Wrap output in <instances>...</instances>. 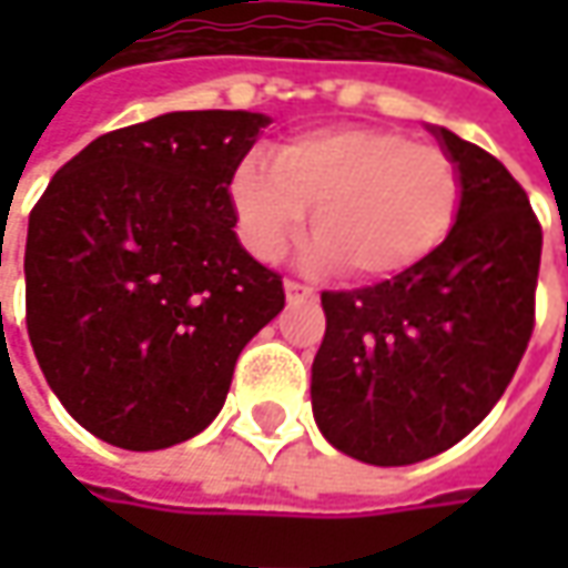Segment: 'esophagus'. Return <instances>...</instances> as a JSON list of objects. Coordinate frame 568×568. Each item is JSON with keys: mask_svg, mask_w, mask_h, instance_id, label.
<instances>
[{"mask_svg": "<svg viewBox=\"0 0 568 568\" xmlns=\"http://www.w3.org/2000/svg\"><path fill=\"white\" fill-rule=\"evenodd\" d=\"M284 291H287V300H291V303H303V300H313V296H316V291H313L310 284H300L294 277L284 281Z\"/></svg>", "mask_w": 568, "mask_h": 568, "instance_id": "34e87169", "label": "esophagus"}]
</instances>
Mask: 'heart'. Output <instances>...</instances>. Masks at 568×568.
<instances>
[{"label":"heart","instance_id":"obj_1","mask_svg":"<svg viewBox=\"0 0 568 568\" xmlns=\"http://www.w3.org/2000/svg\"><path fill=\"white\" fill-rule=\"evenodd\" d=\"M243 243L277 258L313 207L316 255L357 281L417 268L446 243L462 207V170L439 144L379 125H338L246 158L233 183Z\"/></svg>","mask_w":568,"mask_h":568}]
</instances>
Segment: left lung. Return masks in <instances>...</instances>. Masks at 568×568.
<instances>
[{"mask_svg": "<svg viewBox=\"0 0 568 568\" xmlns=\"http://www.w3.org/2000/svg\"><path fill=\"white\" fill-rule=\"evenodd\" d=\"M462 170L446 243L361 291H322L313 414L366 465H414L462 443L503 398L535 332L540 221L484 148L436 129Z\"/></svg>", "mask_w": 568, "mask_h": 568, "instance_id": "8db88e82", "label": "left lung"}]
</instances>
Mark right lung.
<instances>
[{
    "label": "right lung",
    "instance_id": "obj_1",
    "mask_svg": "<svg viewBox=\"0 0 568 568\" xmlns=\"http://www.w3.org/2000/svg\"><path fill=\"white\" fill-rule=\"evenodd\" d=\"M268 116L192 110L106 132L31 211L28 335L62 407L110 446L154 452L224 407L281 274L236 243L230 183Z\"/></svg>",
    "mask_w": 568,
    "mask_h": 568
}]
</instances>
